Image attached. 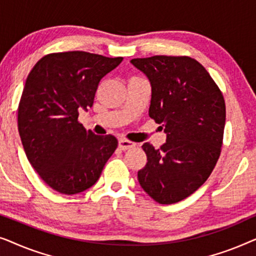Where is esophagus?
Segmentation results:
<instances>
[{
  "instance_id": "34e87169",
  "label": "esophagus",
  "mask_w": 256,
  "mask_h": 256,
  "mask_svg": "<svg viewBox=\"0 0 256 256\" xmlns=\"http://www.w3.org/2000/svg\"><path fill=\"white\" fill-rule=\"evenodd\" d=\"M134 146H135L134 142L128 141V140H126V138L118 140V148H120L121 150H128V149L134 148Z\"/></svg>"
}]
</instances>
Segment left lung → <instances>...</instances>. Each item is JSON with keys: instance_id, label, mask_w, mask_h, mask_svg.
Returning a JSON list of instances; mask_svg holds the SVG:
<instances>
[{"instance_id": "8db88e82", "label": "left lung", "mask_w": 256, "mask_h": 256, "mask_svg": "<svg viewBox=\"0 0 256 256\" xmlns=\"http://www.w3.org/2000/svg\"><path fill=\"white\" fill-rule=\"evenodd\" d=\"M152 86L149 116L162 124L160 149L146 142L141 188L160 204L183 200L205 183L220 156L225 100L204 66L190 57L132 59Z\"/></svg>"}]
</instances>
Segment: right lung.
<instances>
[{
    "label": "right lung",
    "instance_id": "add662e5",
    "mask_svg": "<svg viewBox=\"0 0 256 256\" xmlns=\"http://www.w3.org/2000/svg\"><path fill=\"white\" fill-rule=\"evenodd\" d=\"M84 51L45 56L28 76L18 106V132L31 166L48 186L76 194L93 186L118 140L96 135L78 122L93 106L100 80L120 65Z\"/></svg>",
    "mask_w": 256,
    "mask_h": 256
}]
</instances>
